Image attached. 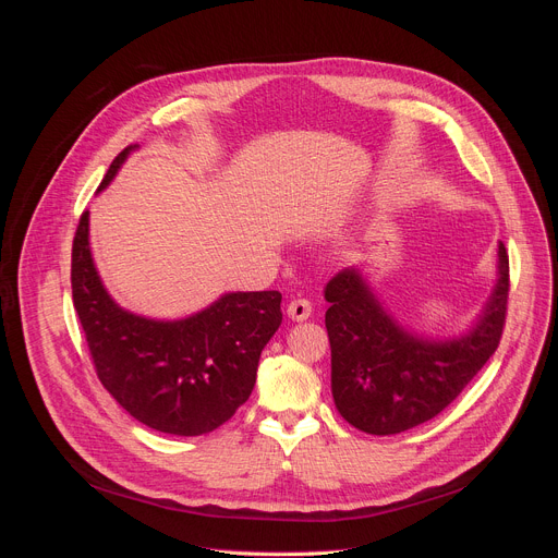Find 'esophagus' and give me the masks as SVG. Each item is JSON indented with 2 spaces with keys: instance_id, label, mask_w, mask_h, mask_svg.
<instances>
[{
  "instance_id": "esophagus-1",
  "label": "esophagus",
  "mask_w": 558,
  "mask_h": 558,
  "mask_svg": "<svg viewBox=\"0 0 558 558\" xmlns=\"http://www.w3.org/2000/svg\"><path fill=\"white\" fill-rule=\"evenodd\" d=\"M287 314L294 320H305L312 316V303L307 299H294L287 305Z\"/></svg>"
}]
</instances>
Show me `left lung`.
<instances>
[{"label":"left lung","mask_w":558,"mask_h":558,"mask_svg":"<svg viewBox=\"0 0 558 558\" xmlns=\"http://www.w3.org/2000/svg\"><path fill=\"white\" fill-rule=\"evenodd\" d=\"M509 289V255L500 244V280L477 328L461 339L427 341L402 330L357 271L337 274L326 287V328L339 414L377 436L407 432L441 414L500 345Z\"/></svg>","instance_id":"left-lung-1"}]
</instances>
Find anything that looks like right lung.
Returning a JSON list of instances; mask_svg holds the SVG:
<instances>
[{"label":"right lung","instance_id":"obj_1","mask_svg":"<svg viewBox=\"0 0 558 558\" xmlns=\"http://www.w3.org/2000/svg\"><path fill=\"white\" fill-rule=\"evenodd\" d=\"M129 144L106 171L104 190ZM83 210L72 244V301L106 391L146 427L208 434L248 400L264 345L282 324L280 291H238L183 320H149L117 307L97 276Z\"/></svg>","mask_w":558,"mask_h":558}]
</instances>
